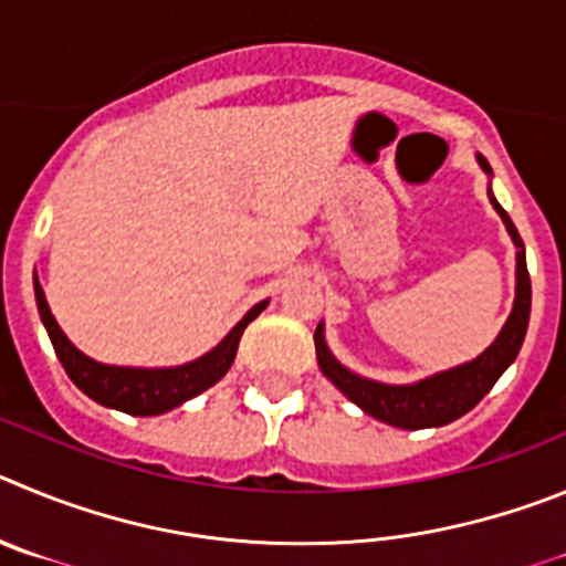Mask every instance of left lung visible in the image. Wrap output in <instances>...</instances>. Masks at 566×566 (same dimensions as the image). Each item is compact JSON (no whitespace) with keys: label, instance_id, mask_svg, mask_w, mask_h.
Returning <instances> with one entry per match:
<instances>
[{"label":"left lung","instance_id":"left-lung-1","mask_svg":"<svg viewBox=\"0 0 566 566\" xmlns=\"http://www.w3.org/2000/svg\"><path fill=\"white\" fill-rule=\"evenodd\" d=\"M476 163L488 177H493L485 157L476 155ZM488 200L496 208L507 233H511L513 245H516V298H513V310L507 315L505 327L499 329L485 353L460 366L429 375V378L415 380V384H380V380L364 378L358 371L346 369L329 353L327 338H324V321L315 327V358H318L321 371L327 375V380H333L340 395L349 397L358 409H364L375 420L409 431L437 429V426L454 422L457 417L468 415L473 406L480 403L482 397L493 389V384L502 378V371L516 360L524 344V333H527V321H531V276H527L522 237H518L505 208L496 202L491 186H488Z\"/></svg>","mask_w":566,"mask_h":566}]
</instances>
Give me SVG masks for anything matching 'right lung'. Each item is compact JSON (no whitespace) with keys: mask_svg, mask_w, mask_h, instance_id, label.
Wrapping results in <instances>:
<instances>
[{"mask_svg":"<svg viewBox=\"0 0 566 566\" xmlns=\"http://www.w3.org/2000/svg\"><path fill=\"white\" fill-rule=\"evenodd\" d=\"M33 290L44 329H48L55 355H59L61 366H64V371L70 375V380H73L86 397H93L95 403L135 417L166 415V411L177 409V406H182L186 400L197 397L200 391L211 389L217 380L226 378V371L231 369L233 358H237L239 338H242L248 324L268 307V298L253 304V307L242 315V321H239L237 327L197 360H188V364L180 366H157V369H146V366L101 364V360H93L90 355L81 353L78 346L64 335V329L59 327V321L53 318V313H50V304L48 298H44L39 276H33Z\"/></svg>","mask_w":566,"mask_h":566,"instance_id":"right-lung-1","label":"right lung"}]
</instances>
